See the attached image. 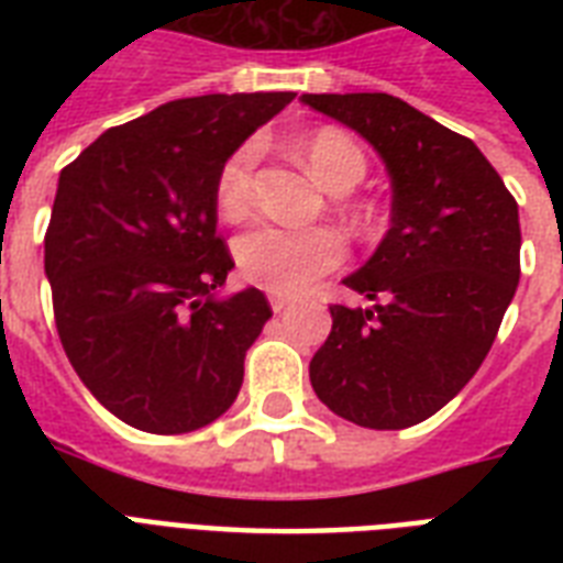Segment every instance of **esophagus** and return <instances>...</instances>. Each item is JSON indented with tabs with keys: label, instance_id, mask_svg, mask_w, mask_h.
Returning a JSON list of instances; mask_svg holds the SVG:
<instances>
[{
	"label": "esophagus",
	"instance_id": "1",
	"mask_svg": "<svg viewBox=\"0 0 563 563\" xmlns=\"http://www.w3.org/2000/svg\"><path fill=\"white\" fill-rule=\"evenodd\" d=\"M268 300H272L274 312H283V309H286L291 303V298H286V295H272V298H268Z\"/></svg>",
	"mask_w": 563,
	"mask_h": 563
}]
</instances>
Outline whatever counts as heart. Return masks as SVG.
<instances>
[{"label": "heart", "mask_w": 563, "mask_h": 563, "mask_svg": "<svg viewBox=\"0 0 563 563\" xmlns=\"http://www.w3.org/2000/svg\"><path fill=\"white\" fill-rule=\"evenodd\" d=\"M309 169L327 189L347 192L365 178V154L342 131H316L303 143ZM260 143L247 140L221 163L216 198L228 219L245 216L254 201V172ZM347 245L333 228H280L256 224L236 239V263L247 280L274 295H300L318 277L344 263Z\"/></svg>", "instance_id": "obj_1"}]
</instances>
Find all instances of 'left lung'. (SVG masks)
I'll use <instances>...</instances> for the list:
<instances>
[{"mask_svg":"<svg viewBox=\"0 0 563 563\" xmlns=\"http://www.w3.org/2000/svg\"><path fill=\"white\" fill-rule=\"evenodd\" d=\"M353 128L391 178V228L330 307L309 362L318 400L368 429H406L453 400L488 356L520 280V216L473 140L388 92H303Z\"/></svg>","mask_w":563,"mask_h":563,"instance_id":"left-lung-1","label":"left lung"}]
</instances>
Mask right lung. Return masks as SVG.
Wrapping results in <instances>:
<instances>
[{"label":"right lung","instance_id":"add662e5","mask_svg":"<svg viewBox=\"0 0 563 563\" xmlns=\"http://www.w3.org/2000/svg\"><path fill=\"white\" fill-rule=\"evenodd\" d=\"M295 92H212L110 128L57 180L46 230L55 324L75 374L128 427L180 435L233 406L272 318L260 289L216 298L221 163Z\"/></svg>","mask_w":563,"mask_h":563}]
</instances>
